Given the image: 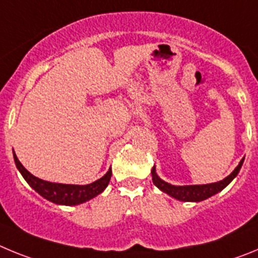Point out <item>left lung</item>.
<instances>
[{
  "label": "left lung",
  "mask_w": 258,
  "mask_h": 258,
  "mask_svg": "<svg viewBox=\"0 0 258 258\" xmlns=\"http://www.w3.org/2000/svg\"><path fill=\"white\" fill-rule=\"evenodd\" d=\"M243 161H244V157L241 159L239 165L236 166L231 174L227 175L226 178L222 179V181L216 182V183L192 184V186H173V184L159 178L156 172H155V168H152L151 172L152 182H154L156 187H159L161 191L166 192L170 197L175 198L177 200H181V202H202V200L208 199L212 195L217 194L218 191L223 190V188L226 187L227 184L236 177V174L240 170L241 165H243Z\"/></svg>",
  "instance_id": "left-lung-1"
}]
</instances>
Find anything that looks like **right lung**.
I'll return each mask as SVG.
<instances>
[{"label": "right lung", "instance_id": "add662e5", "mask_svg": "<svg viewBox=\"0 0 258 258\" xmlns=\"http://www.w3.org/2000/svg\"><path fill=\"white\" fill-rule=\"evenodd\" d=\"M14 160L17 164V168L22 175L24 177L28 184L33 190L37 191L41 197L55 204H63V206H77L81 203H85L88 200L93 199L94 197L99 195L104 188L108 186L109 179H111V169L106 174L99 178L98 181L93 182L85 186H79V184H64V183H52V182L44 181L28 172V170L22 165L18 160L17 155L14 152Z\"/></svg>", "mask_w": 258, "mask_h": 258}]
</instances>
